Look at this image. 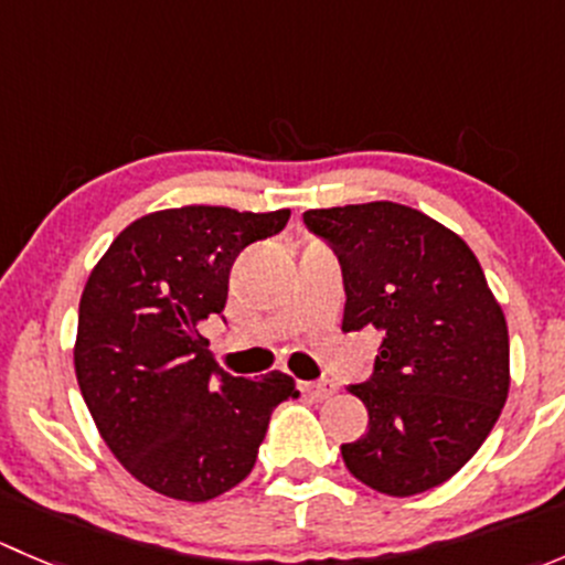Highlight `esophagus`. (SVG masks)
Here are the masks:
<instances>
[{"label":"esophagus","mask_w":565,"mask_h":565,"mask_svg":"<svg viewBox=\"0 0 565 565\" xmlns=\"http://www.w3.org/2000/svg\"><path fill=\"white\" fill-rule=\"evenodd\" d=\"M303 391H306V396L322 402V398H330L339 388H335V383H330V380H317V383H306Z\"/></svg>","instance_id":"34e87169"}]
</instances>
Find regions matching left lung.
<instances>
[{"instance_id":"8db88e82","label":"left lung","mask_w":565,"mask_h":565,"mask_svg":"<svg viewBox=\"0 0 565 565\" xmlns=\"http://www.w3.org/2000/svg\"><path fill=\"white\" fill-rule=\"evenodd\" d=\"M344 276V322L377 330L366 435L341 446L347 470L391 498L440 487L481 448L509 396V328L476 254L396 202L306 210Z\"/></svg>"}]
</instances>
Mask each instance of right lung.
<instances>
[{
    "label": "right lung",
    "mask_w": 565,
    "mask_h": 565,
    "mask_svg": "<svg viewBox=\"0 0 565 565\" xmlns=\"http://www.w3.org/2000/svg\"><path fill=\"white\" fill-rule=\"evenodd\" d=\"M287 221L289 210H161L119 232L89 273L78 388L114 457L152 492L185 503L230 492L254 467L273 409L300 396L281 372L232 377L199 333L224 311L237 254Z\"/></svg>",
    "instance_id": "right-lung-1"
}]
</instances>
